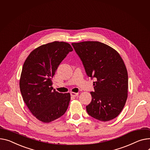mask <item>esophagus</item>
<instances>
[{
	"label": "esophagus",
	"mask_w": 150,
	"mask_h": 150,
	"mask_svg": "<svg viewBox=\"0 0 150 150\" xmlns=\"http://www.w3.org/2000/svg\"><path fill=\"white\" fill-rule=\"evenodd\" d=\"M71 95L72 96H74V97H76L78 95V93H75V92H71Z\"/></svg>",
	"instance_id": "1"
}]
</instances>
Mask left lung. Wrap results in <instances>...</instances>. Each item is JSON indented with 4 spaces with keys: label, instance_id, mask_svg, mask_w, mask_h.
I'll use <instances>...</instances> for the list:
<instances>
[{
    "label": "left lung",
    "instance_id": "obj_1",
    "mask_svg": "<svg viewBox=\"0 0 150 150\" xmlns=\"http://www.w3.org/2000/svg\"><path fill=\"white\" fill-rule=\"evenodd\" d=\"M88 76L96 78L91 92L92 101L86 106L87 113L106 122L117 117L125 104L128 96V73L120 55L99 42L72 43Z\"/></svg>",
    "mask_w": 150,
    "mask_h": 150
}]
</instances>
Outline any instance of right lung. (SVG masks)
Wrapping results in <instances>:
<instances>
[{
    "label": "right lung",
    "instance_id": "right-lung-1",
    "mask_svg": "<svg viewBox=\"0 0 150 150\" xmlns=\"http://www.w3.org/2000/svg\"><path fill=\"white\" fill-rule=\"evenodd\" d=\"M72 51L67 43H49L33 50L23 64L19 82L21 94L30 112L43 122L61 117L68 108L71 95L57 92L51 79L59 64Z\"/></svg>",
    "mask_w": 150,
    "mask_h": 150
}]
</instances>
